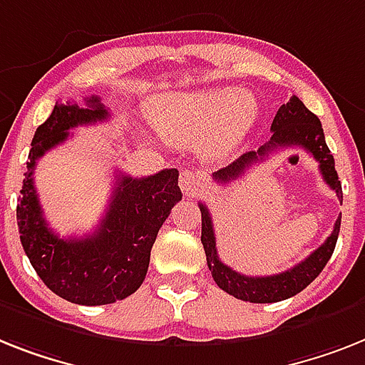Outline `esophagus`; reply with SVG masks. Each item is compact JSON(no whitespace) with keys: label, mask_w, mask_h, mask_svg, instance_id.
I'll return each mask as SVG.
<instances>
[{"label":"esophagus","mask_w":365,"mask_h":365,"mask_svg":"<svg viewBox=\"0 0 365 365\" xmlns=\"http://www.w3.org/2000/svg\"><path fill=\"white\" fill-rule=\"evenodd\" d=\"M179 186L185 195H194L205 186V177L192 170H182L179 177Z\"/></svg>","instance_id":"1"}]
</instances>
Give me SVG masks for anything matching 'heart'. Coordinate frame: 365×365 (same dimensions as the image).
Segmentation results:
<instances>
[{
    "label": "heart",
    "mask_w": 365,
    "mask_h": 365,
    "mask_svg": "<svg viewBox=\"0 0 365 365\" xmlns=\"http://www.w3.org/2000/svg\"><path fill=\"white\" fill-rule=\"evenodd\" d=\"M145 111L164 140L177 145L201 141L205 155L222 158L252 132L259 117V102L242 89H205L156 95L145 104Z\"/></svg>",
    "instance_id": "1"
}]
</instances>
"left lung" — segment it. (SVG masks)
<instances>
[{"label":"left lung","mask_w":365,"mask_h":365,"mask_svg":"<svg viewBox=\"0 0 365 365\" xmlns=\"http://www.w3.org/2000/svg\"><path fill=\"white\" fill-rule=\"evenodd\" d=\"M270 130H272L270 141H267L257 150L244 153L233 164L225 165L216 173H212V179L216 182H222V185H230L233 180L240 179L248 168L263 162L274 150L282 149V147H302L317 160L324 182L336 192L338 200L343 201L341 182H339L338 171L334 165L332 153L324 141L323 126H321L319 117L304 106V102L298 96H291L287 104L279 108L276 117H274ZM200 210L201 242H203L207 264H209L212 278L222 291L233 294L239 300L254 304L279 302V300L294 297L302 289L308 287L321 274V270L327 267L328 259L332 257L336 242H338L339 225H341V215H339L336 224H334L332 235L313 254L294 264L293 269L274 274V276H246V274L237 272L220 261L218 252H216L215 225H212L210 212L203 203H200Z\"/></svg>","instance_id":"1"}]
</instances>
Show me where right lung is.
Segmentation results:
<instances>
[{"mask_svg":"<svg viewBox=\"0 0 365 365\" xmlns=\"http://www.w3.org/2000/svg\"><path fill=\"white\" fill-rule=\"evenodd\" d=\"M108 117L101 96L86 98V108L56 102L33 135L16 207L20 240L38 278L57 297L81 306L113 304L140 289L156 235L182 197L177 170H162L141 179L117 173L106 216L95 233L61 239L48 227L33 180L37 160L67 140L71 128Z\"/></svg>","mask_w":365,"mask_h":365,"instance_id":"add662e5","label":"right lung"}]
</instances>
